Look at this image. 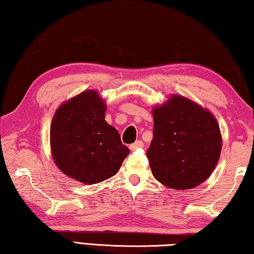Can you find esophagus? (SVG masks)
Listing matches in <instances>:
<instances>
[{"label": "esophagus", "mask_w": 254, "mask_h": 254, "mask_svg": "<svg viewBox=\"0 0 254 254\" xmlns=\"http://www.w3.org/2000/svg\"><path fill=\"white\" fill-rule=\"evenodd\" d=\"M140 148H143V142H142V141H135L134 143H132L130 145V149L131 150H136V149H140Z\"/></svg>", "instance_id": "obj_1"}]
</instances>
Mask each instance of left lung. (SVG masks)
<instances>
[{"label": "left lung", "instance_id": "obj_1", "mask_svg": "<svg viewBox=\"0 0 254 254\" xmlns=\"http://www.w3.org/2000/svg\"><path fill=\"white\" fill-rule=\"evenodd\" d=\"M153 139L147 157L158 182L189 189L207 179L222 149L216 119L207 110L174 95L153 110Z\"/></svg>", "mask_w": 254, "mask_h": 254}]
</instances>
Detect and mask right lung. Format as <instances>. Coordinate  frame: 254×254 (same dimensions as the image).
Listing matches in <instances>:
<instances>
[{
    "mask_svg": "<svg viewBox=\"0 0 254 254\" xmlns=\"http://www.w3.org/2000/svg\"><path fill=\"white\" fill-rule=\"evenodd\" d=\"M105 103L86 91L56 111L50 127L53 158L68 177L97 184L118 173L130 150L118 130L107 123Z\"/></svg>",
    "mask_w": 254,
    "mask_h": 254,
    "instance_id": "obj_1",
    "label": "right lung"
}]
</instances>
